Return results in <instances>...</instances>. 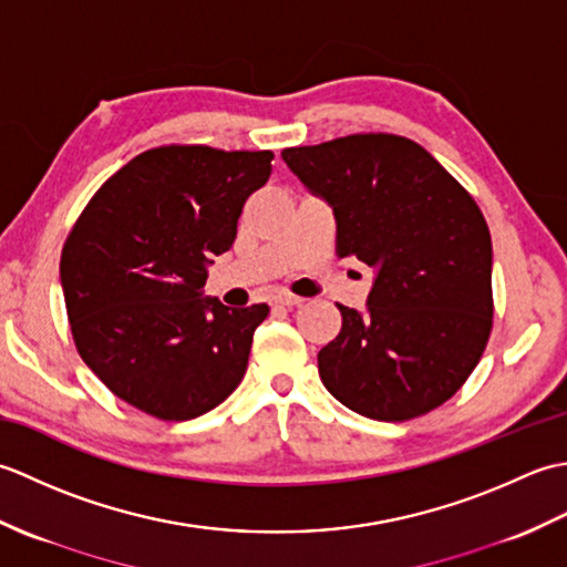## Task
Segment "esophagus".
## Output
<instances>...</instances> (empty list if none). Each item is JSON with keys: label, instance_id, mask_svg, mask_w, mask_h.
I'll use <instances>...</instances> for the list:
<instances>
[{"label": "esophagus", "instance_id": "34e87169", "mask_svg": "<svg viewBox=\"0 0 567 567\" xmlns=\"http://www.w3.org/2000/svg\"><path fill=\"white\" fill-rule=\"evenodd\" d=\"M272 302L277 305V307H287V309H292V307H299L305 302L302 297H297V295H290V292H277L275 297H272Z\"/></svg>", "mask_w": 567, "mask_h": 567}]
</instances>
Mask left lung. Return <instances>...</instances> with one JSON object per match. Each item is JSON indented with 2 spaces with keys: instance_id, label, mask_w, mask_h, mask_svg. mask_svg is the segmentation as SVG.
I'll return each mask as SVG.
<instances>
[{
  "instance_id": "left-lung-1",
  "label": "left lung",
  "mask_w": 567,
  "mask_h": 567,
  "mask_svg": "<svg viewBox=\"0 0 567 567\" xmlns=\"http://www.w3.org/2000/svg\"><path fill=\"white\" fill-rule=\"evenodd\" d=\"M282 161L333 209L339 256L375 270L365 311L339 305L341 333L319 351L323 388L378 421L451 400L492 331V238L475 199L392 134L285 148Z\"/></svg>"
}]
</instances>
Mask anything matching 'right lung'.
<instances>
[{"mask_svg":"<svg viewBox=\"0 0 567 567\" xmlns=\"http://www.w3.org/2000/svg\"><path fill=\"white\" fill-rule=\"evenodd\" d=\"M270 151L163 146L90 199L60 256L78 353L118 400L165 421L219 406L244 380L268 305L204 297L207 265L236 240Z\"/></svg>","mask_w":567,"mask_h":567,"instance_id":"add662e5","label":"right lung"}]
</instances>
